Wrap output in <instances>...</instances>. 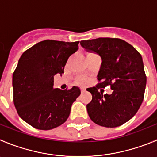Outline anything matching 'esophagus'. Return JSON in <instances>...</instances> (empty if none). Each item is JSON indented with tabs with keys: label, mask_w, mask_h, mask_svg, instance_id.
<instances>
[{
	"label": "esophagus",
	"mask_w": 157,
	"mask_h": 157,
	"mask_svg": "<svg viewBox=\"0 0 157 157\" xmlns=\"http://www.w3.org/2000/svg\"><path fill=\"white\" fill-rule=\"evenodd\" d=\"M80 91H81V93H82V94H83V93H84V92L86 91L85 88H81V89H80Z\"/></svg>",
	"instance_id": "obj_1"
}]
</instances>
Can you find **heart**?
Instances as JSON below:
<instances>
[{
    "instance_id": "1",
    "label": "heart",
    "mask_w": 157,
    "mask_h": 157,
    "mask_svg": "<svg viewBox=\"0 0 157 157\" xmlns=\"http://www.w3.org/2000/svg\"><path fill=\"white\" fill-rule=\"evenodd\" d=\"M79 81H80V83H82V84H86V83L88 82V79H87V77H80V80H79Z\"/></svg>"
}]
</instances>
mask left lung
I'll return each mask as SVG.
<instances>
[{"label": "left lung", "mask_w": 157, "mask_h": 157, "mask_svg": "<svg viewBox=\"0 0 157 157\" xmlns=\"http://www.w3.org/2000/svg\"><path fill=\"white\" fill-rule=\"evenodd\" d=\"M80 44L102 59L97 78L99 83L87 89L92 94L87 105L89 117L107 128L123 125L136 115L144 98L146 76L142 56L129 43L116 38L83 40ZM108 86L113 90L111 95L98 91Z\"/></svg>", "instance_id": "1"}]
</instances>
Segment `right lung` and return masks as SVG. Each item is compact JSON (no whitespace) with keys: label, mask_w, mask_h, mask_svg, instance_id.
I'll use <instances>...</instances> for the list:
<instances>
[{"label":"right lung","mask_w":157,"mask_h":157,"mask_svg":"<svg viewBox=\"0 0 157 157\" xmlns=\"http://www.w3.org/2000/svg\"><path fill=\"white\" fill-rule=\"evenodd\" d=\"M79 41L44 40L25 51L13 73V101L18 115L32 127L50 130L63 124L80 94L79 87L53 88L54 76L64 73Z\"/></svg>","instance_id":"right-lung-1"}]
</instances>
